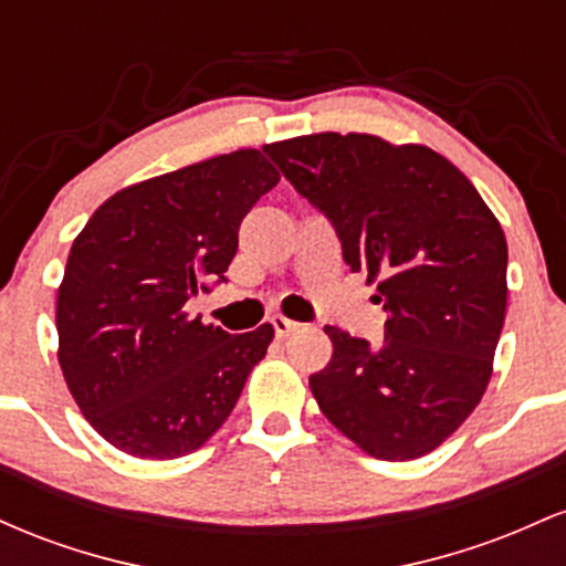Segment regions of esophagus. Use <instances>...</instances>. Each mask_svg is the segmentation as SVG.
Wrapping results in <instances>:
<instances>
[{"label": "esophagus", "instance_id": "esophagus-1", "mask_svg": "<svg viewBox=\"0 0 566 566\" xmlns=\"http://www.w3.org/2000/svg\"><path fill=\"white\" fill-rule=\"evenodd\" d=\"M271 324H274V333H276V337H287L290 333H295L297 329V322H292V319H287V316H274V319H271Z\"/></svg>", "mask_w": 566, "mask_h": 566}]
</instances>
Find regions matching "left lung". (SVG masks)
Returning a JSON list of instances; mask_svg holds the SVG:
<instances>
[{"label": "left lung", "instance_id": "8db88e82", "mask_svg": "<svg viewBox=\"0 0 566 566\" xmlns=\"http://www.w3.org/2000/svg\"><path fill=\"white\" fill-rule=\"evenodd\" d=\"M329 218L350 271L378 282L380 343L324 327L333 359L308 386L324 418L380 460L433 452L476 409L509 301V244L452 161L428 146L316 133L263 148Z\"/></svg>", "mask_w": 566, "mask_h": 566}]
</instances>
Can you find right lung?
I'll use <instances>...</instances> for the list:
<instances>
[{"label":"right lung","instance_id":"obj_1","mask_svg":"<svg viewBox=\"0 0 566 566\" xmlns=\"http://www.w3.org/2000/svg\"><path fill=\"white\" fill-rule=\"evenodd\" d=\"M279 184L258 148L116 191L87 220L57 287V361L90 426L116 450L172 460L231 415L274 327L229 335L186 303L226 282L239 223Z\"/></svg>","mask_w":566,"mask_h":566}]
</instances>
